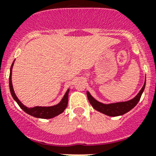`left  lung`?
Returning a JSON list of instances; mask_svg holds the SVG:
<instances>
[{
  "label": "left lung",
  "instance_id": "1",
  "mask_svg": "<svg viewBox=\"0 0 156 156\" xmlns=\"http://www.w3.org/2000/svg\"><path fill=\"white\" fill-rule=\"evenodd\" d=\"M145 82L142 88L141 89V91L139 92V94L135 96L133 99L128 101H124V102H118L113 103V104L105 105L99 102V101H96L92 96L90 94V93L88 91H87V96H88V101H89L90 104L92 105V107L95 110L103 113V114L107 115L108 116H119L126 114V112L130 111L131 109L133 108L138 104V102L140 100L142 92H143L144 89H145Z\"/></svg>",
  "mask_w": 156,
  "mask_h": 156
}]
</instances>
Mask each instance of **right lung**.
<instances>
[{"instance_id": "obj_1", "label": "right lung", "mask_w": 156, "mask_h": 156, "mask_svg": "<svg viewBox=\"0 0 156 156\" xmlns=\"http://www.w3.org/2000/svg\"><path fill=\"white\" fill-rule=\"evenodd\" d=\"M14 62L12 63V65L11 67V71H10V76H9V86L10 91H11V95L13 98L17 101L18 105L21 107L23 111L25 112L30 115L34 116L36 118H40V119H51V118L55 117V116L60 115L61 113L65 111L68 105V91L69 90L67 91L65 93V96L63 97L62 100L59 104L56 105L54 106H50V107H40V106H36L34 108H27L24 106L21 101H19L18 98H17L15 93H14V89H13L12 82H11V71H12V67L14 65Z\"/></svg>"}]
</instances>
